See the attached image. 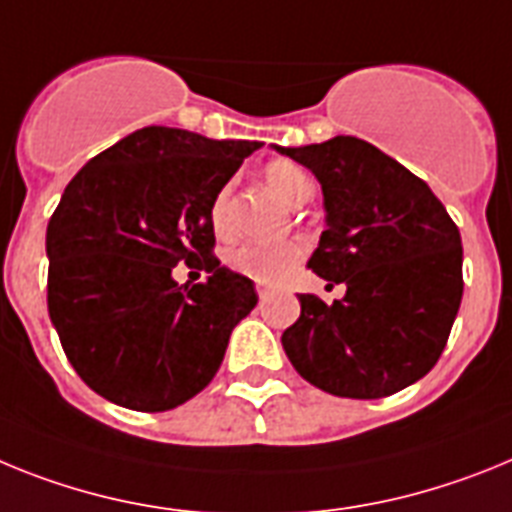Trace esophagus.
<instances>
[{"mask_svg": "<svg viewBox=\"0 0 512 512\" xmlns=\"http://www.w3.org/2000/svg\"><path fill=\"white\" fill-rule=\"evenodd\" d=\"M273 293H275V288L265 286V283H257V296H260V301H268Z\"/></svg>", "mask_w": 512, "mask_h": 512, "instance_id": "34e87169", "label": "esophagus"}]
</instances>
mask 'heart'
Wrapping results in <instances>:
<instances>
[{"label": "heart", "mask_w": 512, "mask_h": 512, "mask_svg": "<svg viewBox=\"0 0 512 512\" xmlns=\"http://www.w3.org/2000/svg\"><path fill=\"white\" fill-rule=\"evenodd\" d=\"M262 177L278 198L288 206H304L314 195V180L304 167L291 159H270L262 164ZM208 224L219 239L234 237V188L221 185L208 206ZM306 257V244L301 239H288L281 244H242L229 252V268L250 281L278 286L288 281Z\"/></svg>", "instance_id": "b5f03b06"}]
</instances>
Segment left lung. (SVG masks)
Returning a JSON list of instances; mask_svg holds the SVG:
<instances>
[{
	"label": "left lung",
	"instance_id": "obj_1",
	"mask_svg": "<svg viewBox=\"0 0 512 512\" xmlns=\"http://www.w3.org/2000/svg\"><path fill=\"white\" fill-rule=\"evenodd\" d=\"M275 149L322 185L327 229L309 268L348 288L332 304L301 293V317L281 337L288 361L335 397L397 394L438 363L459 314V226L420 177L368 141Z\"/></svg>",
	"mask_w": 512,
	"mask_h": 512
}]
</instances>
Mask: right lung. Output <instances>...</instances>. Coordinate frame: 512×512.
Listing matches in <instances>:
<instances>
[{
	"instance_id": "add662e5",
	"label": "right lung",
	"mask_w": 512,
	"mask_h": 512,
	"mask_svg": "<svg viewBox=\"0 0 512 512\" xmlns=\"http://www.w3.org/2000/svg\"><path fill=\"white\" fill-rule=\"evenodd\" d=\"M260 141L149 126L84 164L48 221V314L79 379L108 402L164 412L206 389L250 278L213 255L208 206ZM177 261L209 281L177 287Z\"/></svg>"
}]
</instances>
